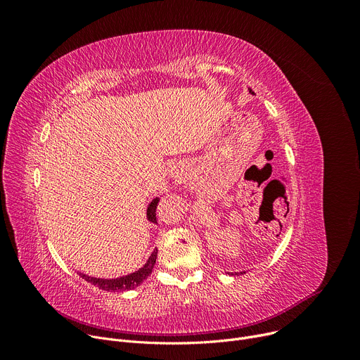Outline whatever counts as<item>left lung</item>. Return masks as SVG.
<instances>
[{
  "instance_id": "left-lung-1",
  "label": "left lung",
  "mask_w": 360,
  "mask_h": 360,
  "mask_svg": "<svg viewBox=\"0 0 360 360\" xmlns=\"http://www.w3.org/2000/svg\"><path fill=\"white\" fill-rule=\"evenodd\" d=\"M250 93H252V94H254V91H252V90H251V89H250ZM239 274H243V273H235V276H239ZM231 276H233V273H232V274H231Z\"/></svg>"
}]
</instances>
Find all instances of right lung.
<instances>
[{
  "label": "right lung",
  "mask_w": 360,
  "mask_h": 360,
  "mask_svg": "<svg viewBox=\"0 0 360 360\" xmlns=\"http://www.w3.org/2000/svg\"><path fill=\"white\" fill-rule=\"evenodd\" d=\"M159 197L151 200V202L147 205V220L151 223H158L156 220V207L159 202ZM156 258H158V250H155L151 252V255L148 257V259L146 261L144 266L141 269H139L134 273H129L127 276H121V277H115V278H101V277H91L87 276L84 273L77 271V274L84 278L86 281L91 283L93 286H96L102 290L106 292H125V290H131L136 289L137 286H140L141 283L151 274V270H153L155 264H156Z\"/></svg>",
  "instance_id": "1"
}]
</instances>
